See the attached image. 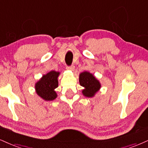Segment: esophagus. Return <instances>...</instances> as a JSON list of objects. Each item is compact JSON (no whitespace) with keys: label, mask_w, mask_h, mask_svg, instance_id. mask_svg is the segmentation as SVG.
<instances>
[{"label":"esophagus","mask_w":148,"mask_h":148,"mask_svg":"<svg viewBox=\"0 0 148 148\" xmlns=\"http://www.w3.org/2000/svg\"><path fill=\"white\" fill-rule=\"evenodd\" d=\"M67 69H69V70H71V71H73L74 69V66L73 65H69V66H67Z\"/></svg>","instance_id":"34e87169"}]
</instances>
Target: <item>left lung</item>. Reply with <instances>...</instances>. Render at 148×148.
I'll return each instance as SVG.
<instances>
[{
	"instance_id": "8db88e82",
	"label": "left lung",
	"mask_w": 148,
	"mask_h": 148,
	"mask_svg": "<svg viewBox=\"0 0 148 148\" xmlns=\"http://www.w3.org/2000/svg\"><path fill=\"white\" fill-rule=\"evenodd\" d=\"M80 85L85 88L83 90V95L87 97H92L101 88L99 81L90 72H84L79 76Z\"/></svg>"
}]
</instances>
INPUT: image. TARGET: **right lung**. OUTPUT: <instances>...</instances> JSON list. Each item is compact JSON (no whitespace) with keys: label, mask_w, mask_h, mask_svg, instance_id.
<instances>
[{"label":"right lung","mask_w":148,"mask_h":148,"mask_svg":"<svg viewBox=\"0 0 148 148\" xmlns=\"http://www.w3.org/2000/svg\"><path fill=\"white\" fill-rule=\"evenodd\" d=\"M59 72L51 71L44 75L35 85L36 93L45 101H52L57 97L54 89L58 87V78Z\"/></svg>","instance_id":"1"}]
</instances>
